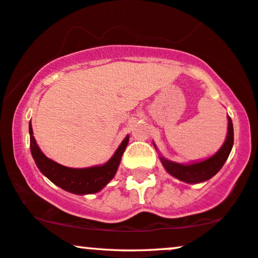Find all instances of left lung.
<instances>
[{
  "instance_id": "1",
  "label": "left lung",
  "mask_w": 258,
  "mask_h": 258,
  "mask_svg": "<svg viewBox=\"0 0 258 258\" xmlns=\"http://www.w3.org/2000/svg\"><path fill=\"white\" fill-rule=\"evenodd\" d=\"M153 144L156 151H158L154 142ZM232 146H234V126H232L231 118L228 116L227 137H225V141L222 144V147L213 156L208 157L206 160L194 161L185 164L168 160V158L162 156L161 154L160 160L165 170L171 176H174L175 178L182 182L189 183V184H197V183L208 181L221 170V168L223 167L225 161L228 160L229 155H230Z\"/></svg>"
}]
</instances>
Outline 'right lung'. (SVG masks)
<instances>
[{
    "label": "right lung",
    "instance_id": "obj_1",
    "mask_svg": "<svg viewBox=\"0 0 258 258\" xmlns=\"http://www.w3.org/2000/svg\"><path fill=\"white\" fill-rule=\"evenodd\" d=\"M33 134L31 123H29L30 151L38 170L54 184L75 195H88L101 191L114 178L129 142V135H126L110 160L104 164L89 168H69L45 156L37 146Z\"/></svg>",
    "mask_w": 258,
    "mask_h": 258
}]
</instances>
